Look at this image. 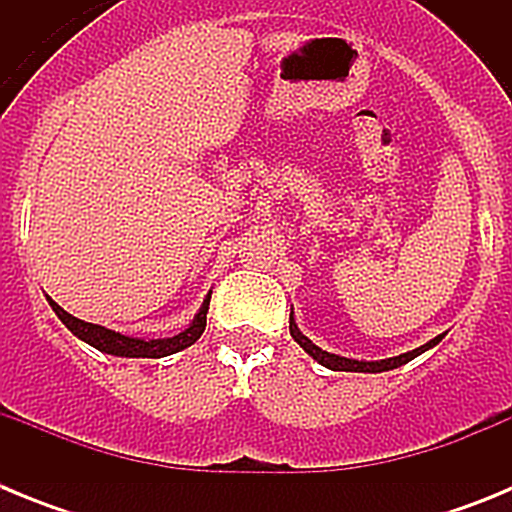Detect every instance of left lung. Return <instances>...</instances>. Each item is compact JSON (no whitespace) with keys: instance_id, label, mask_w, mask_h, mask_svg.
I'll return each instance as SVG.
<instances>
[{"instance_id":"left-lung-1","label":"left lung","mask_w":512,"mask_h":512,"mask_svg":"<svg viewBox=\"0 0 512 512\" xmlns=\"http://www.w3.org/2000/svg\"><path fill=\"white\" fill-rule=\"evenodd\" d=\"M289 333H292V338H295V341L305 348V354L312 356V359L318 361V364H323L325 369H333V372H366V374L390 372V369H397V366L408 364V361H413L415 356L425 354L428 348H433L443 338V336L431 338V341L423 343V346H418V348H413V351H408V354L390 356V359H379V361H366V359H348V356L330 354V351H323L320 346H315V343H312L307 336H302V330L297 328L295 312H289Z\"/></svg>"}]
</instances>
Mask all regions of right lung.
<instances>
[{"instance_id": "obj_1", "label": "right lung", "mask_w": 512, "mask_h": 512, "mask_svg": "<svg viewBox=\"0 0 512 512\" xmlns=\"http://www.w3.org/2000/svg\"><path fill=\"white\" fill-rule=\"evenodd\" d=\"M210 295L205 297V302H202V307L192 318V323H189L182 333H176V336H171V338L125 336V333H117V330L104 328V325L87 323V320L74 318L71 312L63 310V307L58 305V302H53L51 297H48V305L53 307V312L58 315V320H61V323L66 325V328H69L71 333L79 338V341L89 343V346H94L97 351H102V354L125 356V359H164V356H171V354H176V351H184L187 346H192V343L197 341L202 333H205Z\"/></svg>"}]
</instances>
